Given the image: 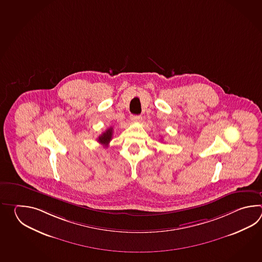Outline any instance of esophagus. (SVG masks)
Returning a JSON list of instances; mask_svg holds the SVG:
<instances>
[{
	"mask_svg": "<svg viewBox=\"0 0 262 262\" xmlns=\"http://www.w3.org/2000/svg\"><path fill=\"white\" fill-rule=\"evenodd\" d=\"M130 120L132 122H135V123H139V122L142 120V117L140 115H131L130 116Z\"/></svg>",
	"mask_w": 262,
	"mask_h": 262,
	"instance_id": "obj_1",
	"label": "esophagus"
}]
</instances>
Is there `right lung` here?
I'll use <instances>...</instances> for the list:
<instances>
[{"label":"right lung","mask_w":262,"mask_h":262,"mask_svg":"<svg viewBox=\"0 0 262 262\" xmlns=\"http://www.w3.org/2000/svg\"><path fill=\"white\" fill-rule=\"evenodd\" d=\"M112 133H113V128L111 127V128L106 130L104 133L98 137L97 141H98L99 143H101V144L104 145L105 147H106V146L108 145V143H110V141L112 140Z\"/></svg>","instance_id":"right-lung-1"}]
</instances>
